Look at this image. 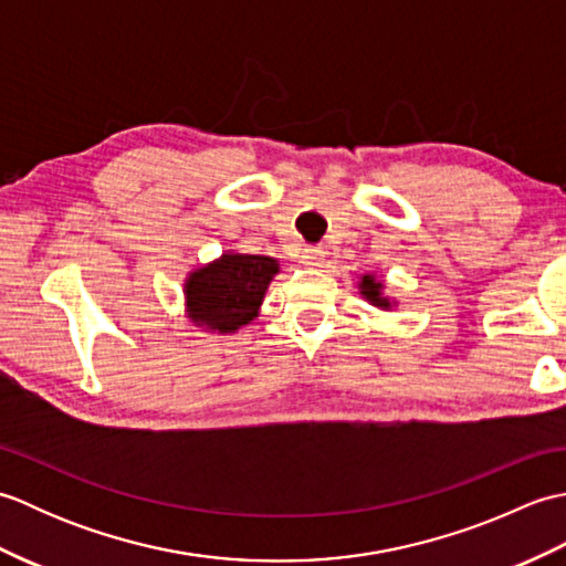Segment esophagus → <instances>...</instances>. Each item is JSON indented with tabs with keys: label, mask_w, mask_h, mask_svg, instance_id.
Segmentation results:
<instances>
[{
	"label": "esophagus",
	"mask_w": 566,
	"mask_h": 566,
	"mask_svg": "<svg viewBox=\"0 0 566 566\" xmlns=\"http://www.w3.org/2000/svg\"><path fill=\"white\" fill-rule=\"evenodd\" d=\"M323 260H326V250L318 248V245H308L302 252V262L308 264V268H321Z\"/></svg>",
	"instance_id": "34e87169"
}]
</instances>
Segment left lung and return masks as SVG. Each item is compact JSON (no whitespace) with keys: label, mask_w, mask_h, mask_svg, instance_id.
I'll return each instance as SVG.
<instances>
[{"label":"left lung","mask_w":566,"mask_h":566,"mask_svg":"<svg viewBox=\"0 0 566 566\" xmlns=\"http://www.w3.org/2000/svg\"><path fill=\"white\" fill-rule=\"evenodd\" d=\"M359 294H363L369 304L381 306V308H389L391 302L387 296H381V282L377 280L375 274H365L363 280H359Z\"/></svg>","instance_id":"obj_1"}]
</instances>
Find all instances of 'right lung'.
Masks as SVG:
<instances>
[{"mask_svg":"<svg viewBox=\"0 0 566 566\" xmlns=\"http://www.w3.org/2000/svg\"><path fill=\"white\" fill-rule=\"evenodd\" d=\"M276 272L280 264L274 258L226 252L221 260L189 274L185 284L189 318L209 331H238L258 316Z\"/></svg>","mask_w":566,"mask_h":566,"instance_id":"1","label":"right lung"}]
</instances>
